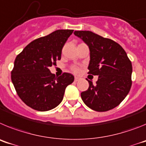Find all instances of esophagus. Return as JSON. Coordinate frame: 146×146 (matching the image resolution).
Here are the masks:
<instances>
[{
  "mask_svg": "<svg viewBox=\"0 0 146 146\" xmlns=\"http://www.w3.org/2000/svg\"><path fill=\"white\" fill-rule=\"evenodd\" d=\"M80 77H74V81H75V82H77V81H79V80H80Z\"/></svg>",
  "mask_w": 146,
  "mask_h": 146,
  "instance_id": "obj_1",
  "label": "esophagus"
}]
</instances>
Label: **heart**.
<instances>
[{"label":"heart","mask_w":146,"mask_h":146,"mask_svg":"<svg viewBox=\"0 0 146 146\" xmlns=\"http://www.w3.org/2000/svg\"><path fill=\"white\" fill-rule=\"evenodd\" d=\"M72 70L74 73L77 74V73H79L80 72V68L77 66H72Z\"/></svg>","instance_id":"b5f03b06"}]
</instances>
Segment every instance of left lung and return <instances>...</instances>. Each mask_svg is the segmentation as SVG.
<instances>
[{
	"label": "left lung",
	"mask_w": 146,
	"mask_h": 146,
	"mask_svg": "<svg viewBox=\"0 0 146 146\" xmlns=\"http://www.w3.org/2000/svg\"><path fill=\"white\" fill-rule=\"evenodd\" d=\"M74 33L90 50L88 74L99 75L96 85L88 80V89L81 93L82 101L95 111L113 109L125 99L131 88V60L121 45L113 40L89 31H77Z\"/></svg>",
	"instance_id": "1"
}]
</instances>
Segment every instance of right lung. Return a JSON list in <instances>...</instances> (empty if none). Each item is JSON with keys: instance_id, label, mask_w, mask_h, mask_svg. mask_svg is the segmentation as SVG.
<instances>
[{"instance_id": "add662e5", "label": "right lung", "mask_w": 146, "mask_h": 146, "mask_svg": "<svg viewBox=\"0 0 146 146\" xmlns=\"http://www.w3.org/2000/svg\"><path fill=\"white\" fill-rule=\"evenodd\" d=\"M73 31L57 30L33 40L15 58L11 81L19 97L32 109L47 111L57 107L74 81L72 74L57 77L49 69L60 60L62 48Z\"/></svg>"}]
</instances>
